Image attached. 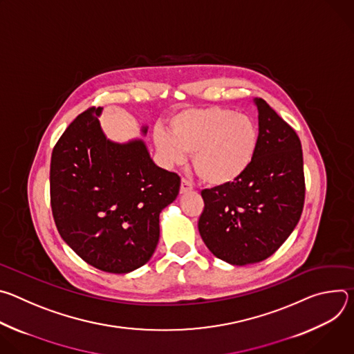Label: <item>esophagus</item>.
<instances>
[{
	"label": "esophagus",
	"mask_w": 354,
	"mask_h": 354,
	"mask_svg": "<svg viewBox=\"0 0 354 354\" xmlns=\"http://www.w3.org/2000/svg\"><path fill=\"white\" fill-rule=\"evenodd\" d=\"M192 189H193L192 183L189 180H186V179H182V182H180V194H185V193L190 192Z\"/></svg>",
	"instance_id": "obj_1"
}]
</instances>
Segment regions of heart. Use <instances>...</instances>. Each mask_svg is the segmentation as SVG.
Listing matches in <instances>:
<instances>
[{"mask_svg": "<svg viewBox=\"0 0 354 354\" xmlns=\"http://www.w3.org/2000/svg\"><path fill=\"white\" fill-rule=\"evenodd\" d=\"M154 145L164 167L192 162L197 175L212 186L238 180L257 156L259 130L246 115L220 106L192 108L169 119V133L154 130Z\"/></svg>", "mask_w": 354, "mask_h": 354, "instance_id": "b5f03b06", "label": "heart"}]
</instances>
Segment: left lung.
Listing matches in <instances>:
<instances>
[{"label":"left lung","mask_w":354,"mask_h":354,"mask_svg":"<svg viewBox=\"0 0 354 354\" xmlns=\"http://www.w3.org/2000/svg\"><path fill=\"white\" fill-rule=\"evenodd\" d=\"M259 144L248 171L234 183L201 190L198 232L218 259L245 266L273 255L294 231L306 198L301 141L262 97Z\"/></svg>","instance_id":"left-lung-1"}]
</instances>
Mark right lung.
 <instances>
[{
	"mask_svg": "<svg viewBox=\"0 0 354 354\" xmlns=\"http://www.w3.org/2000/svg\"><path fill=\"white\" fill-rule=\"evenodd\" d=\"M100 113L77 116L55 145L50 201L62 238L82 261L124 274L153 257L160 213L176 198L180 178L157 167L141 138L109 140Z\"/></svg>",
	"mask_w": 354,
	"mask_h": 354,
	"instance_id": "1",
	"label": "right lung"
}]
</instances>
